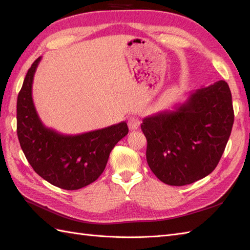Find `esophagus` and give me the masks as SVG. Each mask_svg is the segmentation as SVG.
Instances as JSON below:
<instances>
[{
    "mask_svg": "<svg viewBox=\"0 0 250 250\" xmlns=\"http://www.w3.org/2000/svg\"><path fill=\"white\" fill-rule=\"evenodd\" d=\"M128 127L130 130H137L140 127V121L137 117H130L128 119Z\"/></svg>",
    "mask_w": 250,
    "mask_h": 250,
    "instance_id": "esophagus-1",
    "label": "esophagus"
}]
</instances>
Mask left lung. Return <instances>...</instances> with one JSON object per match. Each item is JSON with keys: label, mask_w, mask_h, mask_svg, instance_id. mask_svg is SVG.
Returning <instances> with one entry per match:
<instances>
[{"label": "left lung", "mask_w": 250, "mask_h": 250, "mask_svg": "<svg viewBox=\"0 0 250 250\" xmlns=\"http://www.w3.org/2000/svg\"><path fill=\"white\" fill-rule=\"evenodd\" d=\"M231 93L224 80L191 92L183 104L146 117V158L155 176L186 186L208 176L224 152L233 124Z\"/></svg>", "instance_id": "left-lung-1"}]
</instances>
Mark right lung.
<instances>
[{"instance_id":"1","label":"right lung","mask_w":250,"mask_h":250,"mask_svg":"<svg viewBox=\"0 0 250 250\" xmlns=\"http://www.w3.org/2000/svg\"><path fill=\"white\" fill-rule=\"evenodd\" d=\"M37 58L28 70L17 103L18 137L33 170L51 185L78 190L103 173L117 143L128 133L126 122L80 134H62L43 125L32 99Z\"/></svg>"}]
</instances>
